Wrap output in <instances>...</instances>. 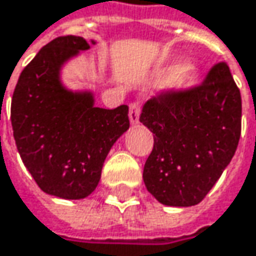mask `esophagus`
<instances>
[{
	"label": "esophagus",
	"instance_id": "esophagus-1",
	"mask_svg": "<svg viewBox=\"0 0 256 256\" xmlns=\"http://www.w3.org/2000/svg\"><path fill=\"white\" fill-rule=\"evenodd\" d=\"M139 116H140V104L139 102H132L130 104V112H128V118L133 126L139 123Z\"/></svg>",
	"mask_w": 256,
	"mask_h": 256
}]
</instances>
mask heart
I'll return each mask as SVG.
<instances>
[{
	"label": "heart",
	"instance_id": "1",
	"mask_svg": "<svg viewBox=\"0 0 256 256\" xmlns=\"http://www.w3.org/2000/svg\"><path fill=\"white\" fill-rule=\"evenodd\" d=\"M176 85L180 86H191L198 82V76L192 69H187V66L184 64H175L171 65L168 68H165L162 70V74L159 75V82L168 84L172 82L174 80Z\"/></svg>",
	"mask_w": 256,
	"mask_h": 256
}]
</instances>
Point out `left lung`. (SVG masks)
Returning a JSON list of instances; mask_svg holds the SVG:
<instances>
[{
    "mask_svg": "<svg viewBox=\"0 0 256 256\" xmlns=\"http://www.w3.org/2000/svg\"><path fill=\"white\" fill-rule=\"evenodd\" d=\"M139 120L154 133V149L143 168L148 191L165 206H196L236 152L240 91L229 66L220 62L200 85L164 91L146 101Z\"/></svg>",
    "mask_w": 256,
    "mask_h": 256,
    "instance_id": "8db88e82",
    "label": "left lung"
}]
</instances>
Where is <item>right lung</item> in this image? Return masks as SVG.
Segmentation results:
<instances>
[{"label": "right lung", "instance_id": "obj_1", "mask_svg": "<svg viewBox=\"0 0 256 256\" xmlns=\"http://www.w3.org/2000/svg\"><path fill=\"white\" fill-rule=\"evenodd\" d=\"M90 43L60 36L23 69L11 101V124L18 154L42 191L65 200L88 197L100 182L112 146L126 132L128 107L94 106L91 91L68 90L62 66Z\"/></svg>", "mask_w": 256, "mask_h": 256}]
</instances>
